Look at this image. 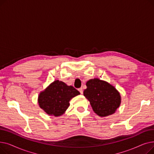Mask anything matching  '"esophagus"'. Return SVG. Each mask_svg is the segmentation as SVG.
Returning a JSON list of instances; mask_svg holds the SVG:
<instances>
[{
  "instance_id": "obj_1",
  "label": "esophagus",
  "mask_w": 154,
  "mask_h": 154,
  "mask_svg": "<svg viewBox=\"0 0 154 154\" xmlns=\"http://www.w3.org/2000/svg\"><path fill=\"white\" fill-rule=\"evenodd\" d=\"M78 90H79V91L80 92V94H83V89H82V87H81V88H79Z\"/></svg>"
}]
</instances>
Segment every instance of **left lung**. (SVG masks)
<instances>
[{"label":"left lung","mask_w":154,"mask_h":154,"mask_svg":"<svg viewBox=\"0 0 154 154\" xmlns=\"http://www.w3.org/2000/svg\"><path fill=\"white\" fill-rule=\"evenodd\" d=\"M86 85L84 95L95 114L103 117L114 114L121 103V96L116 87L98 78L88 80Z\"/></svg>","instance_id":"left-lung-1"}]
</instances>
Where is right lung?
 <instances>
[{"label": "right lung", "mask_w": 154, "mask_h": 154, "mask_svg": "<svg viewBox=\"0 0 154 154\" xmlns=\"http://www.w3.org/2000/svg\"><path fill=\"white\" fill-rule=\"evenodd\" d=\"M78 95L80 92L74 87L56 80L40 92L37 100L39 107L46 114L60 117L69 107L70 100Z\"/></svg>", "instance_id": "add662e5"}]
</instances>
